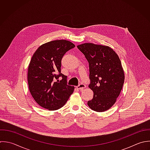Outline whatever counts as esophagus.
I'll return each mask as SVG.
<instances>
[{"label": "esophagus", "mask_w": 150, "mask_h": 150, "mask_svg": "<svg viewBox=\"0 0 150 150\" xmlns=\"http://www.w3.org/2000/svg\"><path fill=\"white\" fill-rule=\"evenodd\" d=\"M76 88H77V89H78L82 91V90H83L84 88H86V85L82 83H80L79 85H78L76 86Z\"/></svg>", "instance_id": "obj_1"}]
</instances>
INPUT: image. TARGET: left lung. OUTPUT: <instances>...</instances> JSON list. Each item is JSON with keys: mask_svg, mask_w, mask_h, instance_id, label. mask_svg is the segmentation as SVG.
I'll return each mask as SVG.
<instances>
[{"mask_svg": "<svg viewBox=\"0 0 150 150\" xmlns=\"http://www.w3.org/2000/svg\"><path fill=\"white\" fill-rule=\"evenodd\" d=\"M89 65V88L93 98L88 102L93 110L102 112L116 102L125 81L124 71L117 54L109 47L92 43L77 46Z\"/></svg>", "mask_w": 150, "mask_h": 150, "instance_id": "8db88e82", "label": "left lung"}]
</instances>
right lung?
<instances>
[{"label": "right lung", "instance_id": "add662e5", "mask_svg": "<svg viewBox=\"0 0 150 150\" xmlns=\"http://www.w3.org/2000/svg\"><path fill=\"white\" fill-rule=\"evenodd\" d=\"M75 47L67 40H55L41 45L33 54L28 68V88L35 101L43 108L60 109L73 93L74 86L67 84V76L61 72V67L65 54ZM59 77L62 79L59 82Z\"/></svg>", "mask_w": 150, "mask_h": 150}]
</instances>
